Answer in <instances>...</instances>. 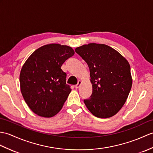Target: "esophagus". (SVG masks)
I'll use <instances>...</instances> for the list:
<instances>
[{"instance_id": "34e87169", "label": "esophagus", "mask_w": 153, "mask_h": 153, "mask_svg": "<svg viewBox=\"0 0 153 153\" xmlns=\"http://www.w3.org/2000/svg\"><path fill=\"white\" fill-rule=\"evenodd\" d=\"M81 84V81H78V83H77V85H76V86H75L76 88H79V87H80Z\"/></svg>"}]
</instances>
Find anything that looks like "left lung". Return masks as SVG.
I'll return each instance as SVG.
<instances>
[{
  "label": "left lung",
  "instance_id": "left-lung-1",
  "mask_svg": "<svg viewBox=\"0 0 153 153\" xmlns=\"http://www.w3.org/2000/svg\"><path fill=\"white\" fill-rule=\"evenodd\" d=\"M75 51L89 68L93 93L83 100L93 115L109 118L122 108L132 87L128 62L114 49L94 43L77 48Z\"/></svg>",
  "mask_w": 153,
  "mask_h": 153
}]
</instances>
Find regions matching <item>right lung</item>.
I'll list each match as a JSON object with an SVG mask.
<instances>
[{"label": "right lung", "instance_id": "1", "mask_svg": "<svg viewBox=\"0 0 153 153\" xmlns=\"http://www.w3.org/2000/svg\"><path fill=\"white\" fill-rule=\"evenodd\" d=\"M74 55L72 48L49 44L36 49L21 70V91L29 108L38 115L51 117L62 109L71 91L62 64Z\"/></svg>", "mask_w": 153, "mask_h": 153}]
</instances>
